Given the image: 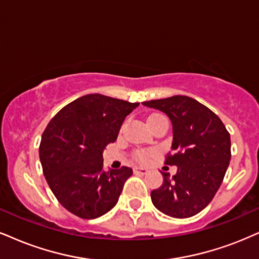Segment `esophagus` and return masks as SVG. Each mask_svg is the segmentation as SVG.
Instances as JSON below:
<instances>
[{
	"mask_svg": "<svg viewBox=\"0 0 259 259\" xmlns=\"http://www.w3.org/2000/svg\"><path fill=\"white\" fill-rule=\"evenodd\" d=\"M135 173L136 174H142V175H145L149 173V170L144 167H135Z\"/></svg>",
	"mask_w": 259,
	"mask_h": 259,
	"instance_id": "1",
	"label": "esophagus"
}]
</instances>
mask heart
<instances>
[{"instance_id":"1","label":"heart","mask_w":259,"mask_h":259,"mask_svg":"<svg viewBox=\"0 0 259 259\" xmlns=\"http://www.w3.org/2000/svg\"><path fill=\"white\" fill-rule=\"evenodd\" d=\"M137 156H138V158H139V159H142V161H145V159H146V158H148V157H149V156H150V152H146V151H142V152H139V154H138V155H137Z\"/></svg>"}]
</instances>
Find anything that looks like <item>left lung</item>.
Wrapping results in <instances>:
<instances>
[{
	"instance_id": "left-lung-1",
	"label": "left lung",
	"mask_w": 259,
	"mask_h": 259,
	"mask_svg": "<svg viewBox=\"0 0 259 259\" xmlns=\"http://www.w3.org/2000/svg\"><path fill=\"white\" fill-rule=\"evenodd\" d=\"M163 111L173 126L171 150L165 164L177 174L163 173V184L151 192L161 212L175 219L197 215L212 200L231 161V136L215 113L187 96L143 102Z\"/></svg>"
}]
</instances>
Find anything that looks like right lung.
Wrapping results in <instances>:
<instances>
[{"mask_svg": "<svg viewBox=\"0 0 259 259\" xmlns=\"http://www.w3.org/2000/svg\"><path fill=\"white\" fill-rule=\"evenodd\" d=\"M139 103L92 94L67 104L48 123L39 145L44 177L60 204L92 220L116 205L133 170L103 168V150L114 143L124 117Z\"/></svg>", "mask_w": 259, "mask_h": 259, "instance_id": "1", "label": "right lung"}]
</instances>
